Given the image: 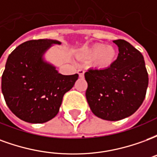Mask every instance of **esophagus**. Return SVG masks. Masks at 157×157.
Returning a JSON list of instances; mask_svg holds the SVG:
<instances>
[{"instance_id":"obj_1","label":"esophagus","mask_w":157,"mask_h":157,"mask_svg":"<svg viewBox=\"0 0 157 157\" xmlns=\"http://www.w3.org/2000/svg\"><path fill=\"white\" fill-rule=\"evenodd\" d=\"M77 73H78V75L80 77H83V76H84L85 71H84V70H82V69H79L78 71H77Z\"/></svg>"}]
</instances>
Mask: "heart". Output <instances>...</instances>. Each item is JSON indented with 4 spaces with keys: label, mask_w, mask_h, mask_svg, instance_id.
<instances>
[{
    "label": "heart",
    "mask_w": 157,
    "mask_h": 157,
    "mask_svg": "<svg viewBox=\"0 0 157 157\" xmlns=\"http://www.w3.org/2000/svg\"><path fill=\"white\" fill-rule=\"evenodd\" d=\"M79 55L85 59H92V65L98 68H107L114 61L116 50L112 46L95 44L91 47L82 48Z\"/></svg>",
    "instance_id": "1"
}]
</instances>
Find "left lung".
Returning a JSON list of instances; mask_svg holds the SVG:
<instances>
[{
	"label": "left lung",
	"mask_w": 157,
	"mask_h": 157,
	"mask_svg": "<svg viewBox=\"0 0 157 157\" xmlns=\"http://www.w3.org/2000/svg\"><path fill=\"white\" fill-rule=\"evenodd\" d=\"M118 47L115 61L106 69H89L86 98L97 117L118 121L132 115L144 101L148 73L144 57L124 39L114 40Z\"/></svg>",
	"instance_id": "8db88e82"
}]
</instances>
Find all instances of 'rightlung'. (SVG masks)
Here are the masks:
<instances>
[{
    "instance_id": "add662e5",
    "label": "right lung",
    "mask_w": 157,
    "mask_h": 157,
    "mask_svg": "<svg viewBox=\"0 0 157 157\" xmlns=\"http://www.w3.org/2000/svg\"><path fill=\"white\" fill-rule=\"evenodd\" d=\"M50 39L24 42L10 54L2 76V91L6 105L17 118L42 124L57 115L65 92L78 74L64 75L42 59Z\"/></svg>"
}]
</instances>
